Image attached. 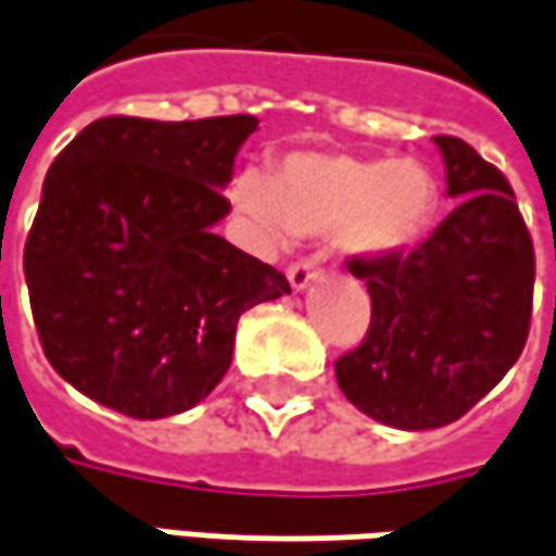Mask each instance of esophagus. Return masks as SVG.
Listing matches in <instances>:
<instances>
[{
    "label": "esophagus",
    "mask_w": 556,
    "mask_h": 556,
    "mask_svg": "<svg viewBox=\"0 0 556 556\" xmlns=\"http://www.w3.org/2000/svg\"><path fill=\"white\" fill-rule=\"evenodd\" d=\"M319 278V265L309 263V260H296V263L288 265V281H291L293 291H306L309 281Z\"/></svg>",
    "instance_id": "esophagus-1"
}]
</instances>
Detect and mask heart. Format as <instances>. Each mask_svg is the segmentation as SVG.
<instances>
[{
  "mask_svg": "<svg viewBox=\"0 0 556 556\" xmlns=\"http://www.w3.org/2000/svg\"><path fill=\"white\" fill-rule=\"evenodd\" d=\"M228 197L268 247L338 231L348 253L369 260L416 250L441 206L429 165L348 153H291L271 181L260 172L237 175Z\"/></svg>",
  "mask_w": 556,
  "mask_h": 556,
  "instance_id": "b5f03b06",
  "label": "heart"
}]
</instances>
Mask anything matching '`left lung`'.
Returning <instances> with one entry per match:
<instances>
[{
	"mask_svg": "<svg viewBox=\"0 0 556 556\" xmlns=\"http://www.w3.org/2000/svg\"><path fill=\"white\" fill-rule=\"evenodd\" d=\"M457 208L413 253L353 256L372 321L334 363L359 413L394 429L457 422L519 359L532 319L535 250L507 178L459 137H434Z\"/></svg>",
	"mask_w": 556,
	"mask_h": 556,
	"instance_id": "8db88e82",
	"label": "left lung"
}]
</instances>
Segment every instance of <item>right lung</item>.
Wrapping results in <instances>:
<instances>
[{
	"label": "right lung",
	"instance_id": "obj_1",
	"mask_svg": "<svg viewBox=\"0 0 556 556\" xmlns=\"http://www.w3.org/2000/svg\"><path fill=\"white\" fill-rule=\"evenodd\" d=\"M253 115L87 125L46 172L24 247L42 353L90 401L165 419L208 397L237 319L288 278L212 228Z\"/></svg>",
	"mask_w": 556,
	"mask_h": 556
}]
</instances>
